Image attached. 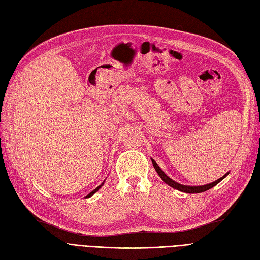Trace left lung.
Listing matches in <instances>:
<instances>
[{
	"mask_svg": "<svg viewBox=\"0 0 260 260\" xmlns=\"http://www.w3.org/2000/svg\"><path fill=\"white\" fill-rule=\"evenodd\" d=\"M152 161V164L154 166V169L156 171V173L158 174V176H160L161 179L166 183V185L171 186L172 188L178 190V191H181V192H186V193H201V192H204L206 190H209L211 188L215 187L217 183H219L223 178L227 177V176L229 175V172L227 174H224L222 177H220L219 179H217L211 183H207V185H203V186H186V185H181V183L179 182H176L175 180H173L172 178H170L169 176H167L161 169L160 166L157 165V163L153 160V158H151Z\"/></svg>",
	"mask_w": 260,
	"mask_h": 260,
	"instance_id": "obj_1",
	"label": "left lung"
}]
</instances>
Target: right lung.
I'll use <instances>...</instances> for the list:
<instances>
[{"instance_id": "add662e5", "label": "right lung", "mask_w": 260, "mask_h": 260, "mask_svg": "<svg viewBox=\"0 0 260 260\" xmlns=\"http://www.w3.org/2000/svg\"><path fill=\"white\" fill-rule=\"evenodd\" d=\"M104 183H105V180L103 181V183H102V185H99V186H98V187H97L96 189H94L93 191H91V192H90V193H88V194H87V196H86L85 198H90V197H91V196H93L94 193H96V192H97V191H98V190H99L100 188H102V187L104 186Z\"/></svg>"}]
</instances>
